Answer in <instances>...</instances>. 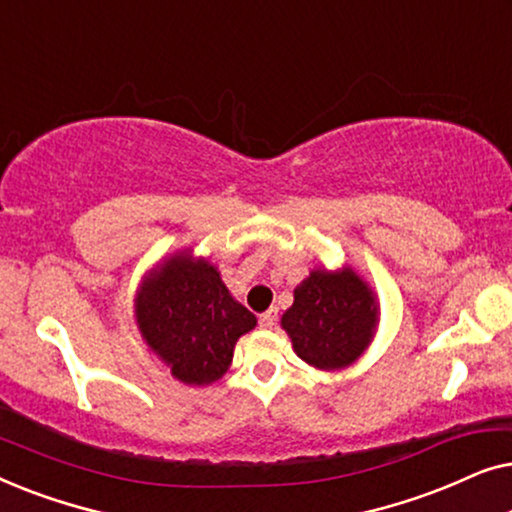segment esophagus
<instances>
[{"instance_id": "esophagus-1", "label": "esophagus", "mask_w": 512, "mask_h": 512, "mask_svg": "<svg viewBox=\"0 0 512 512\" xmlns=\"http://www.w3.org/2000/svg\"><path fill=\"white\" fill-rule=\"evenodd\" d=\"M258 324H261V328H272L277 324V307H272V310L263 312L261 317H258Z\"/></svg>"}]
</instances>
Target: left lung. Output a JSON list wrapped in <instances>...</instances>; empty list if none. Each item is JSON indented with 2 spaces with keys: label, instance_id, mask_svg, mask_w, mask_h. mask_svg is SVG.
<instances>
[{
  "label": "left lung",
  "instance_id": "left-lung-1",
  "mask_svg": "<svg viewBox=\"0 0 512 512\" xmlns=\"http://www.w3.org/2000/svg\"><path fill=\"white\" fill-rule=\"evenodd\" d=\"M380 303L352 265L314 268L282 314L293 352L319 370H342L359 359L375 338Z\"/></svg>",
  "mask_w": 512,
  "mask_h": 512
}]
</instances>
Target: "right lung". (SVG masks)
Wrapping results in <instances>:
<instances>
[{
  "label": "right lung",
  "mask_w": 512,
  "mask_h": 512,
  "mask_svg": "<svg viewBox=\"0 0 512 512\" xmlns=\"http://www.w3.org/2000/svg\"><path fill=\"white\" fill-rule=\"evenodd\" d=\"M142 340L174 380L207 387L233 363L237 340L256 326V317L230 296L209 258L181 249L142 277L135 296Z\"/></svg>",
  "instance_id": "obj_1"
}]
</instances>
